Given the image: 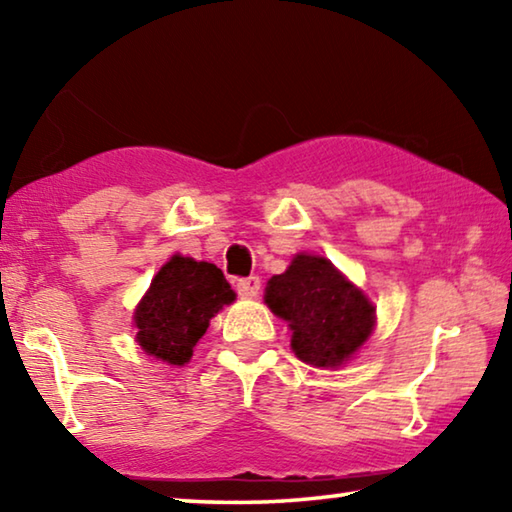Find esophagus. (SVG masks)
<instances>
[{"label": "esophagus", "mask_w": 512, "mask_h": 512, "mask_svg": "<svg viewBox=\"0 0 512 512\" xmlns=\"http://www.w3.org/2000/svg\"><path fill=\"white\" fill-rule=\"evenodd\" d=\"M237 293L244 298H253L259 293V277L250 275V277H239L237 280Z\"/></svg>", "instance_id": "34e87169"}]
</instances>
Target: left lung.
<instances>
[{
	"label": "left lung",
	"mask_w": 512,
	"mask_h": 512,
	"mask_svg": "<svg viewBox=\"0 0 512 512\" xmlns=\"http://www.w3.org/2000/svg\"><path fill=\"white\" fill-rule=\"evenodd\" d=\"M266 305L291 327V348L300 361L336 368L368 339L375 309L359 289L316 255H298L266 287Z\"/></svg>",
	"instance_id": "left-lung-1"
}]
</instances>
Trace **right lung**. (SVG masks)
Here are the masks:
<instances>
[{
	"instance_id": "add662e5",
	"label": "right lung",
	"mask_w": 512,
	"mask_h": 512,
	"mask_svg": "<svg viewBox=\"0 0 512 512\" xmlns=\"http://www.w3.org/2000/svg\"><path fill=\"white\" fill-rule=\"evenodd\" d=\"M235 300L221 268L189 257H171L153 277L151 289L135 311L137 341L151 357L173 366L192 359L194 345L210 318Z\"/></svg>"
}]
</instances>
